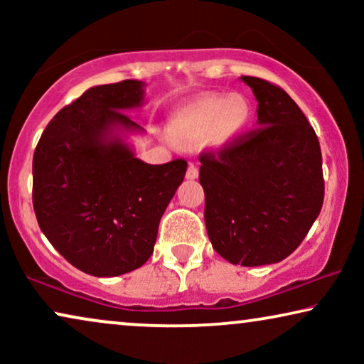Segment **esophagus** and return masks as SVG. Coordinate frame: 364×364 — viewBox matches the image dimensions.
<instances>
[{
  "mask_svg": "<svg viewBox=\"0 0 364 364\" xmlns=\"http://www.w3.org/2000/svg\"><path fill=\"white\" fill-rule=\"evenodd\" d=\"M186 177L188 178V181H193V178H197V177H198V168H197V166H193V164H188Z\"/></svg>",
  "mask_w": 364,
  "mask_h": 364,
  "instance_id": "esophagus-1",
  "label": "esophagus"
}]
</instances>
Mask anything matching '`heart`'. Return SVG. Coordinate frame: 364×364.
<instances>
[{
  "label": "heart",
  "mask_w": 364,
  "mask_h": 364,
  "mask_svg": "<svg viewBox=\"0 0 364 364\" xmlns=\"http://www.w3.org/2000/svg\"><path fill=\"white\" fill-rule=\"evenodd\" d=\"M248 122V106L242 97L210 94L187 102L173 112L172 134L183 141H197L215 129L218 139L235 136Z\"/></svg>",
  "instance_id": "heart-1"
}]
</instances>
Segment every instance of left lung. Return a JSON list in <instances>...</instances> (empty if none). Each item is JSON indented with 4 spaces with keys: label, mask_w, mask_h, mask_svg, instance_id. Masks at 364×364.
Segmentation results:
<instances>
[{
    "label": "left lung",
    "mask_w": 364,
    "mask_h": 364,
    "mask_svg": "<svg viewBox=\"0 0 364 364\" xmlns=\"http://www.w3.org/2000/svg\"><path fill=\"white\" fill-rule=\"evenodd\" d=\"M255 94L257 129L202 152L200 186L213 250L233 265L282 262L320 215L325 181L313 127L282 87L242 76Z\"/></svg>",
    "instance_id": "left-lung-1"
}]
</instances>
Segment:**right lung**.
I'll use <instances>...</instances> for the list:
<instances>
[{
	"instance_id": "add662e5",
	"label": "right lung",
	"mask_w": 364,
	"mask_h": 364,
	"mask_svg": "<svg viewBox=\"0 0 364 364\" xmlns=\"http://www.w3.org/2000/svg\"><path fill=\"white\" fill-rule=\"evenodd\" d=\"M136 79L87 89L51 119L33 157V207L49 243L92 277H117L152 255L159 222L186 177L183 159L151 166L121 132L142 131Z\"/></svg>"
}]
</instances>
